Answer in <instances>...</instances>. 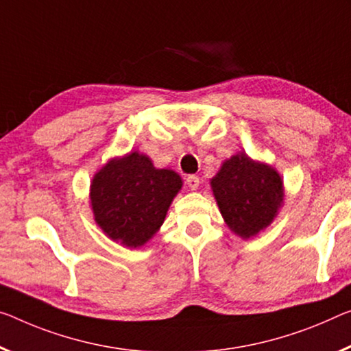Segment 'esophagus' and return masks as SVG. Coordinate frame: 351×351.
Here are the masks:
<instances>
[{"label": "esophagus", "instance_id": "1", "mask_svg": "<svg viewBox=\"0 0 351 351\" xmlns=\"http://www.w3.org/2000/svg\"><path fill=\"white\" fill-rule=\"evenodd\" d=\"M199 177L197 176H188L186 177V185H188V188H190V190H197L199 188Z\"/></svg>", "mask_w": 351, "mask_h": 351}]
</instances>
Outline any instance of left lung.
Masks as SVG:
<instances>
[{"label": "left lung", "instance_id": "obj_1", "mask_svg": "<svg viewBox=\"0 0 351 351\" xmlns=\"http://www.w3.org/2000/svg\"><path fill=\"white\" fill-rule=\"evenodd\" d=\"M210 186L224 223L245 240L265 230L284 204L281 174L245 152L224 160Z\"/></svg>", "mask_w": 351, "mask_h": 351}]
</instances>
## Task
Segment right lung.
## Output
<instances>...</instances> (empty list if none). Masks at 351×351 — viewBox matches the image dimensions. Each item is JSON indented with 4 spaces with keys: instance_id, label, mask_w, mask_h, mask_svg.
I'll list each match as a JSON object with an SVG mask.
<instances>
[{
    "instance_id": "1",
    "label": "right lung",
    "mask_w": 351,
    "mask_h": 351,
    "mask_svg": "<svg viewBox=\"0 0 351 351\" xmlns=\"http://www.w3.org/2000/svg\"><path fill=\"white\" fill-rule=\"evenodd\" d=\"M182 185L176 171L155 168L138 150L110 158L90 182L95 223L116 243L141 247L160 230Z\"/></svg>"
}]
</instances>
